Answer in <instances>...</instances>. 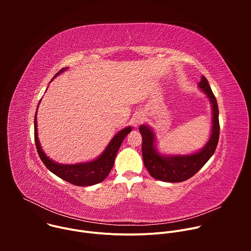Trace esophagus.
I'll return each instance as SVG.
<instances>
[{
    "label": "esophagus",
    "mask_w": 251,
    "mask_h": 251,
    "mask_svg": "<svg viewBox=\"0 0 251 251\" xmlns=\"http://www.w3.org/2000/svg\"><path fill=\"white\" fill-rule=\"evenodd\" d=\"M143 121H144V115L141 114V113H136V114L132 117V119H131L132 125H133L134 127H136V128H137Z\"/></svg>",
    "instance_id": "obj_1"
}]
</instances>
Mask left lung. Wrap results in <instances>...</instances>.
Listing matches in <instances>:
<instances>
[{"mask_svg":"<svg viewBox=\"0 0 251 251\" xmlns=\"http://www.w3.org/2000/svg\"><path fill=\"white\" fill-rule=\"evenodd\" d=\"M199 88L210 101L212 126L207 143L198 152L189 155H162L156 149V138L152 128L144 124L139 128L142 135V155L144 165L150 175L159 181L178 183L188 180L204 166L217 149L220 138L218 102L204 76H201Z\"/></svg>","mask_w":251,"mask_h":251,"instance_id":"8db88e82","label":"left lung"}]
</instances>
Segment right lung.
Segmentation results:
<instances>
[{
  "label": "right lung",
  "instance_id": "right-lung-1",
  "mask_svg": "<svg viewBox=\"0 0 251 251\" xmlns=\"http://www.w3.org/2000/svg\"><path fill=\"white\" fill-rule=\"evenodd\" d=\"M67 68H62L54 75L51 81L60 74H62L64 70ZM41 103V100H40ZM39 107V106H38ZM37 112L34 116V141H35V147H37L39 156L46 167L54 175L59 176L62 180L80 187H87L92 186L98 183H101L105 180V177L109 175L111 169L113 168L115 157L117 152L122 144L124 138L132 131V128L126 127L120 130L109 142L107 145L106 149L103 153L90 162L74 164V165H64L59 164L51 159H50L42 149L40 140L38 138V123H37Z\"/></svg>",
  "mask_w": 251,
  "mask_h": 251
}]
</instances>
